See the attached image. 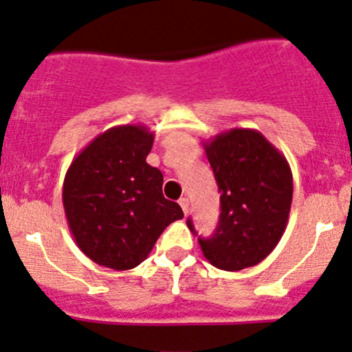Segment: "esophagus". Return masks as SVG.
<instances>
[{
	"label": "esophagus",
	"mask_w": 352,
	"mask_h": 352,
	"mask_svg": "<svg viewBox=\"0 0 352 352\" xmlns=\"http://www.w3.org/2000/svg\"><path fill=\"white\" fill-rule=\"evenodd\" d=\"M179 204H180V207H182L184 212L188 214V209H190V201H188L187 197H182V199H180V201H179Z\"/></svg>",
	"instance_id": "1"
}]
</instances>
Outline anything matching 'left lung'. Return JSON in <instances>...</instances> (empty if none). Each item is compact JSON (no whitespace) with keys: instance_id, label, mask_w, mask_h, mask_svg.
I'll list each match as a JSON object with an SVG mask.
<instances>
[{"instance_id":"8db88e82","label":"left lung","mask_w":352,"mask_h":352,"mask_svg":"<svg viewBox=\"0 0 352 352\" xmlns=\"http://www.w3.org/2000/svg\"><path fill=\"white\" fill-rule=\"evenodd\" d=\"M221 192L212 238H199L210 265L226 272L263 261L282 239L294 180L287 158L256 129L232 128L204 142ZM194 231L192 221H187Z\"/></svg>"}]
</instances>
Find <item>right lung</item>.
Instances as JSON below:
<instances>
[{
	"instance_id": "right-lung-1",
	"label": "right lung",
	"mask_w": 352,
	"mask_h": 352,
	"mask_svg": "<svg viewBox=\"0 0 352 352\" xmlns=\"http://www.w3.org/2000/svg\"><path fill=\"white\" fill-rule=\"evenodd\" d=\"M155 135L123 124L96 136L70 164L64 179L65 217L79 250L108 268L138 266L184 212L164 197V175L146 164Z\"/></svg>"
}]
</instances>
